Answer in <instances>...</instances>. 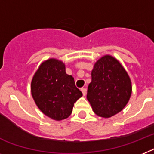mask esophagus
Here are the masks:
<instances>
[{"label":"esophagus","mask_w":154,"mask_h":154,"mask_svg":"<svg viewBox=\"0 0 154 154\" xmlns=\"http://www.w3.org/2000/svg\"><path fill=\"white\" fill-rule=\"evenodd\" d=\"M81 91H82L83 96H86V88H82V89H81Z\"/></svg>","instance_id":"34e87169"}]
</instances>
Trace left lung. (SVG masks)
Returning <instances> with one entry per match:
<instances>
[{"mask_svg":"<svg viewBox=\"0 0 154 154\" xmlns=\"http://www.w3.org/2000/svg\"><path fill=\"white\" fill-rule=\"evenodd\" d=\"M132 93L131 79L120 62L111 55L96 61L91 72L87 100L96 115L109 118L124 109Z\"/></svg>","mask_w":154,"mask_h":154,"instance_id":"left-lung-1","label":"left lung"}]
</instances>
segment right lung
I'll list each match as a JSON object with an SVG mask.
<instances>
[{"instance_id": "add662e5", "label": "right lung", "mask_w": 154, "mask_h": 154, "mask_svg": "<svg viewBox=\"0 0 154 154\" xmlns=\"http://www.w3.org/2000/svg\"><path fill=\"white\" fill-rule=\"evenodd\" d=\"M30 91L41 112L57 121L67 119L75 102L82 96L74 78L66 73L65 63L56 58L39 65L31 80Z\"/></svg>"}]
</instances>
